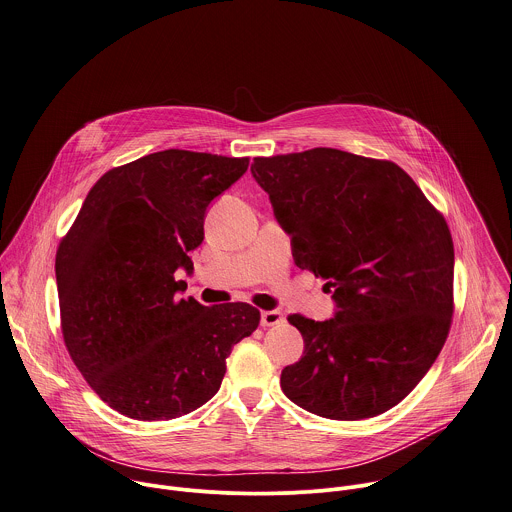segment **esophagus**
<instances>
[{
    "label": "esophagus",
    "instance_id": "esophagus-1",
    "mask_svg": "<svg viewBox=\"0 0 512 512\" xmlns=\"http://www.w3.org/2000/svg\"><path fill=\"white\" fill-rule=\"evenodd\" d=\"M284 322V316L280 310H264L260 314V324L266 328V326H276V324H282Z\"/></svg>",
    "mask_w": 512,
    "mask_h": 512
}]
</instances>
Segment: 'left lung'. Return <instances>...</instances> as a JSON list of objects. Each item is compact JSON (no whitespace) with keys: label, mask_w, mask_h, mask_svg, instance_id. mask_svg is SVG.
I'll list each match as a JSON object with an SVG mask.
<instances>
[{"label":"left lung","mask_w":512,"mask_h":512,"mask_svg":"<svg viewBox=\"0 0 512 512\" xmlns=\"http://www.w3.org/2000/svg\"><path fill=\"white\" fill-rule=\"evenodd\" d=\"M252 174L292 236L294 262L328 280L338 312L290 314L304 356L280 376L312 414L362 420L396 406L442 350L454 310L444 216L394 162L334 148L254 158Z\"/></svg>","instance_id":"obj_1"}]
</instances>
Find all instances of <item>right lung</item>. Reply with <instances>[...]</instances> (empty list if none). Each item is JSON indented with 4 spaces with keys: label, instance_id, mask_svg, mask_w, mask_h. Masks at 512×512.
Listing matches in <instances>:
<instances>
[{
    "label": "right lung",
    "instance_id": "right-lung-1",
    "mask_svg": "<svg viewBox=\"0 0 512 512\" xmlns=\"http://www.w3.org/2000/svg\"><path fill=\"white\" fill-rule=\"evenodd\" d=\"M250 158L164 150L108 170L88 192L56 254L66 348L114 410L172 420L208 402L234 344L260 324L246 302L178 298L192 272L208 204Z\"/></svg>",
    "mask_w": 512,
    "mask_h": 512
}]
</instances>
